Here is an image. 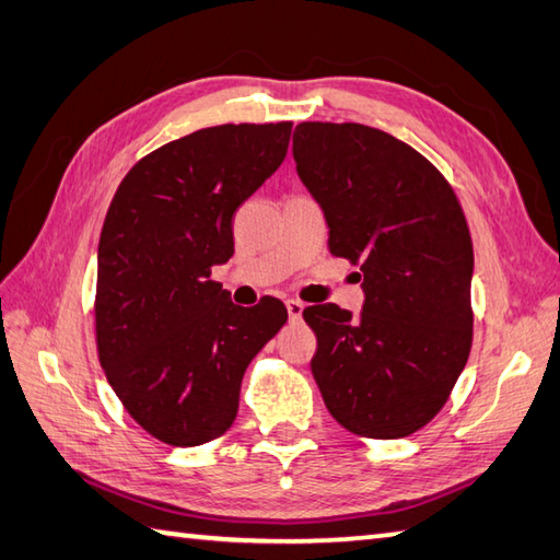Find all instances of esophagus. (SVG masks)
I'll list each match as a JSON object with an SVG mask.
<instances>
[{
    "instance_id": "1",
    "label": "esophagus",
    "mask_w": 560,
    "mask_h": 560,
    "mask_svg": "<svg viewBox=\"0 0 560 560\" xmlns=\"http://www.w3.org/2000/svg\"><path fill=\"white\" fill-rule=\"evenodd\" d=\"M287 311H289V317H291V323H299L301 319V315H303V303L301 301H287Z\"/></svg>"
}]
</instances>
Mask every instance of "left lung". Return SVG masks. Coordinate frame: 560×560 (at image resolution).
<instances>
[{"label":"left lung","mask_w":560,"mask_h":560,"mask_svg":"<svg viewBox=\"0 0 560 560\" xmlns=\"http://www.w3.org/2000/svg\"><path fill=\"white\" fill-rule=\"evenodd\" d=\"M293 159L329 253L363 271L361 315L311 305V361L347 431L395 440L443 409L471 349L474 247L455 189L419 151L359 122H301Z\"/></svg>","instance_id":"8db88e82"}]
</instances>
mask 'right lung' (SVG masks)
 I'll return each mask as SVG.
<instances>
[{"label": "right lung", "instance_id": "add662e5", "mask_svg": "<svg viewBox=\"0 0 560 560\" xmlns=\"http://www.w3.org/2000/svg\"><path fill=\"white\" fill-rule=\"evenodd\" d=\"M291 122L197 129L125 175L98 243V359L127 413L161 443L205 445L235 421L245 368L287 325L265 295L233 305L211 267L233 213L287 159Z\"/></svg>", "mask_w": 560, "mask_h": 560}]
</instances>
